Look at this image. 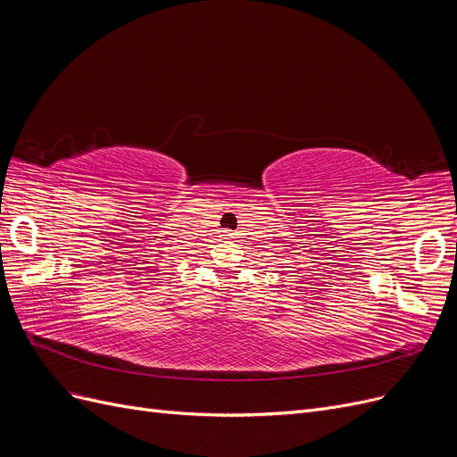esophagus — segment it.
<instances>
[{"label": "esophagus", "mask_w": 457, "mask_h": 457, "mask_svg": "<svg viewBox=\"0 0 457 457\" xmlns=\"http://www.w3.org/2000/svg\"><path fill=\"white\" fill-rule=\"evenodd\" d=\"M225 237H232V234H230V230H225Z\"/></svg>", "instance_id": "34e87169"}]
</instances>
